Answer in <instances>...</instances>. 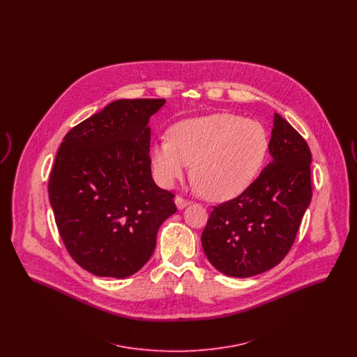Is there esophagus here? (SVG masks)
<instances>
[{
	"instance_id": "34e87169",
	"label": "esophagus",
	"mask_w": 357,
	"mask_h": 357,
	"mask_svg": "<svg viewBox=\"0 0 357 357\" xmlns=\"http://www.w3.org/2000/svg\"><path fill=\"white\" fill-rule=\"evenodd\" d=\"M188 201H186V199H183L182 197H176L175 198V204H176V207L179 208V210H182V208H185L186 206H188Z\"/></svg>"
}]
</instances>
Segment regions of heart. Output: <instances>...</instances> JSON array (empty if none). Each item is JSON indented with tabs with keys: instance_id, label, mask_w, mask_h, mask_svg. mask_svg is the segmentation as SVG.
<instances>
[{
	"instance_id": "obj_1",
	"label": "heart",
	"mask_w": 357,
	"mask_h": 357,
	"mask_svg": "<svg viewBox=\"0 0 357 357\" xmlns=\"http://www.w3.org/2000/svg\"><path fill=\"white\" fill-rule=\"evenodd\" d=\"M170 139L155 142L151 163L156 178L170 187L191 167L204 198L225 202L253 183L269 149L266 130L257 120L213 114L174 124Z\"/></svg>"
}]
</instances>
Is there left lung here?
Returning <instances> with one entry per match:
<instances>
[{"mask_svg": "<svg viewBox=\"0 0 357 357\" xmlns=\"http://www.w3.org/2000/svg\"><path fill=\"white\" fill-rule=\"evenodd\" d=\"M272 162L237 198L214 206L202 233L210 264L229 277L266 272L288 255L312 199V153L304 137L274 114Z\"/></svg>", "mask_w": 357, "mask_h": 357, "instance_id": "left-lung-1", "label": "left lung"}]
</instances>
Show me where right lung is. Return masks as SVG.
I'll list each match as a JSON object with an SVG mask.
<instances>
[{"mask_svg":"<svg viewBox=\"0 0 357 357\" xmlns=\"http://www.w3.org/2000/svg\"><path fill=\"white\" fill-rule=\"evenodd\" d=\"M165 99H121L73 127L57 151L50 202L70 257L86 272L126 278L150 259L174 194L151 175L150 118Z\"/></svg>","mask_w":357,"mask_h":357,"instance_id":"add662e5","label":"right lung"}]
</instances>
